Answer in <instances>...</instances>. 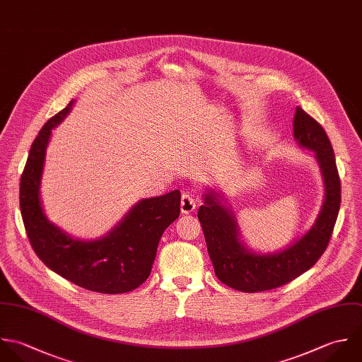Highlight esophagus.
Here are the masks:
<instances>
[{
    "instance_id": "1",
    "label": "esophagus",
    "mask_w": 362,
    "mask_h": 362,
    "mask_svg": "<svg viewBox=\"0 0 362 362\" xmlns=\"http://www.w3.org/2000/svg\"><path fill=\"white\" fill-rule=\"evenodd\" d=\"M180 210H182L183 214H189V213H193L196 210V202H194L192 194H189V193H183L182 194Z\"/></svg>"
}]
</instances>
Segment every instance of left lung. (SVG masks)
<instances>
[{"label":"left lung","mask_w":362,"mask_h":362,"mask_svg":"<svg viewBox=\"0 0 362 362\" xmlns=\"http://www.w3.org/2000/svg\"><path fill=\"white\" fill-rule=\"evenodd\" d=\"M293 137L315 151L325 180V203L313 226L288 249L274 255L250 253L239 239L233 214L214 193L206 194L199 210L207 250L221 283L242 292L279 288L309 270L325 253L340 210L341 187L334 151L323 127L296 106Z\"/></svg>","instance_id":"obj_1"}]
</instances>
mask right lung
Instances as JSON below:
<instances>
[{
	"label": "right lung",
	"instance_id": "1",
	"mask_svg": "<svg viewBox=\"0 0 362 362\" xmlns=\"http://www.w3.org/2000/svg\"><path fill=\"white\" fill-rule=\"evenodd\" d=\"M73 103L42 127L30 146L19 187L25 230L37 257L63 279L100 293H124L149 277L159 239L180 214V192L141 200L110 233L93 242L73 239L49 222L39 199L46 146Z\"/></svg>",
	"mask_w": 362,
	"mask_h": 362
}]
</instances>
